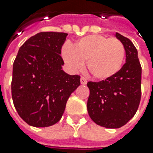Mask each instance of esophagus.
Segmentation results:
<instances>
[{
  "instance_id": "1",
  "label": "esophagus",
  "mask_w": 153,
  "mask_h": 153,
  "mask_svg": "<svg viewBox=\"0 0 153 153\" xmlns=\"http://www.w3.org/2000/svg\"><path fill=\"white\" fill-rule=\"evenodd\" d=\"M81 84L82 85H86L87 84V82H88V81L86 79L85 77H83V76H81Z\"/></svg>"
}]
</instances>
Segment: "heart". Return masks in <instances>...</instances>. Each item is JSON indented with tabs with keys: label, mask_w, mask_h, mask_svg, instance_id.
Returning a JSON list of instances; mask_svg holds the SVG:
<instances>
[{
	"label": "heart",
	"mask_w": 153,
	"mask_h": 153,
	"mask_svg": "<svg viewBox=\"0 0 153 153\" xmlns=\"http://www.w3.org/2000/svg\"><path fill=\"white\" fill-rule=\"evenodd\" d=\"M125 48L120 40L104 35H90L79 39L74 47L65 44L61 55L72 71L83 67V62L92 76L107 80L120 71L125 59Z\"/></svg>",
	"instance_id": "1"
}]
</instances>
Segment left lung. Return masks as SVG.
I'll return each instance as SVG.
<instances>
[{"label": "left lung", "instance_id": "1", "mask_svg": "<svg viewBox=\"0 0 153 153\" xmlns=\"http://www.w3.org/2000/svg\"><path fill=\"white\" fill-rule=\"evenodd\" d=\"M125 48L126 63L113 77L88 82L87 108L96 124L108 128L125 125L138 110L141 97V65L138 52L128 38L116 33Z\"/></svg>", "mask_w": 153, "mask_h": 153}]
</instances>
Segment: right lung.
<instances>
[{
    "label": "right lung",
    "instance_id": "right-lung-1",
    "mask_svg": "<svg viewBox=\"0 0 153 153\" xmlns=\"http://www.w3.org/2000/svg\"><path fill=\"white\" fill-rule=\"evenodd\" d=\"M68 34L40 32L18 52L13 66L12 98L21 118L33 127H48L60 120L80 76L62 70L61 48Z\"/></svg>",
    "mask_w": 153,
    "mask_h": 153
}]
</instances>
